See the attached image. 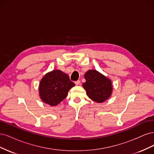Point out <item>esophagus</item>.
<instances>
[{
  "instance_id": "1",
  "label": "esophagus",
  "mask_w": 154,
  "mask_h": 154,
  "mask_svg": "<svg viewBox=\"0 0 154 154\" xmlns=\"http://www.w3.org/2000/svg\"><path fill=\"white\" fill-rule=\"evenodd\" d=\"M74 83H75V84H76V85H78L80 84V80H77V81H76Z\"/></svg>"
}]
</instances>
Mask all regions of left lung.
Masks as SVG:
<instances>
[{
  "instance_id": "8db88e82",
  "label": "left lung",
  "mask_w": 154,
  "mask_h": 154,
  "mask_svg": "<svg viewBox=\"0 0 154 154\" xmlns=\"http://www.w3.org/2000/svg\"><path fill=\"white\" fill-rule=\"evenodd\" d=\"M84 77L86 81L83 83V87L92 101L103 103L111 96L113 88L109 78L94 69L87 71Z\"/></svg>"
}]
</instances>
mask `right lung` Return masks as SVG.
<instances>
[{
    "mask_svg": "<svg viewBox=\"0 0 154 154\" xmlns=\"http://www.w3.org/2000/svg\"><path fill=\"white\" fill-rule=\"evenodd\" d=\"M75 84L67 74L58 69L46 73L39 83V96L44 103L57 106L62 102Z\"/></svg>",
    "mask_w": 154,
    "mask_h": 154,
    "instance_id": "add662e5",
    "label": "right lung"
}]
</instances>
